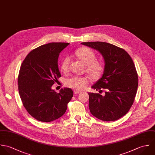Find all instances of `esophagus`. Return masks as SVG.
Wrapping results in <instances>:
<instances>
[{"label":"esophagus","mask_w":155,"mask_h":155,"mask_svg":"<svg viewBox=\"0 0 155 155\" xmlns=\"http://www.w3.org/2000/svg\"><path fill=\"white\" fill-rule=\"evenodd\" d=\"M81 91H74V94H78V93H81Z\"/></svg>","instance_id":"esophagus-1"}]
</instances>
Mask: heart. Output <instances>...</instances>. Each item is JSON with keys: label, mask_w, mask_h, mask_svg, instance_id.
<instances>
[{"label": "heart", "mask_w": 155, "mask_h": 155, "mask_svg": "<svg viewBox=\"0 0 155 155\" xmlns=\"http://www.w3.org/2000/svg\"><path fill=\"white\" fill-rule=\"evenodd\" d=\"M76 57L86 66V72L92 80H97L102 76L104 66L102 63L96 62L97 56L91 48L84 47L77 50L75 52ZM70 59L66 56L64 58L61 64V69L63 72L66 73L68 71ZM88 83L86 77L73 76L66 80L65 84L67 87L75 89L83 90Z\"/></svg>", "instance_id": "obj_1"}]
</instances>
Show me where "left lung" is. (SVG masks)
Returning <instances> with one entry per match:
<instances>
[{
	"label": "left lung",
	"instance_id": "1",
	"mask_svg": "<svg viewBox=\"0 0 155 155\" xmlns=\"http://www.w3.org/2000/svg\"><path fill=\"white\" fill-rule=\"evenodd\" d=\"M81 44L98 51L105 68L102 77L92 88L105 94L88 93L89 107L95 117L105 122L115 121L124 116L132 107L138 88V74L129 54L123 48L104 42Z\"/></svg>",
	"mask_w": 155,
	"mask_h": 155
}]
</instances>
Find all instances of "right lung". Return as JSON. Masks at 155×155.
<instances>
[{"mask_svg": "<svg viewBox=\"0 0 155 155\" xmlns=\"http://www.w3.org/2000/svg\"><path fill=\"white\" fill-rule=\"evenodd\" d=\"M69 44L51 42L33 50L22 63L18 77V92L23 106L35 119L55 120L64 114L73 96L69 88L56 93L51 89L61 77L58 68L60 53Z\"/></svg>", "mask_w": 155, "mask_h": 155, "instance_id": "right-lung-1", "label": "right lung"}]
</instances>
